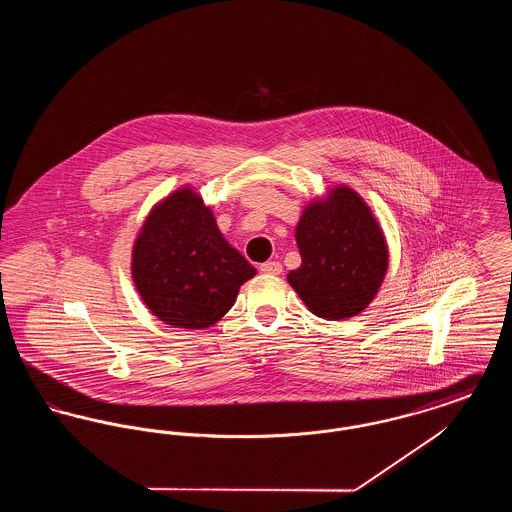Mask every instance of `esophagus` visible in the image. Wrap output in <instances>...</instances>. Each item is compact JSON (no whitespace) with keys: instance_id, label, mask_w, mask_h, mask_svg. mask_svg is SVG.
Returning <instances> with one entry per match:
<instances>
[{"instance_id":"1","label":"esophagus","mask_w":512,"mask_h":512,"mask_svg":"<svg viewBox=\"0 0 512 512\" xmlns=\"http://www.w3.org/2000/svg\"><path fill=\"white\" fill-rule=\"evenodd\" d=\"M261 272L265 274H280L282 272V265L278 261H267L261 265Z\"/></svg>"}]
</instances>
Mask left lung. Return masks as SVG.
Wrapping results in <instances>:
<instances>
[{
  "instance_id": "8db88e82",
  "label": "left lung",
  "mask_w": 512,
  "mask_h": 512,
  "mask_svg": "<svg viewBox=\"0 0 512 512\" xmlns=\"http://www.w3.org/2000/svg\"><path fill=\"white\" fill-rule=\"evenodd\" d=\"M301 267L288 282L307 309L320 318L357 317L380 290L390 249L365 199L338 184L311 199L295 226Z\"/></svg>"
}]
</instances>
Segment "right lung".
Returning <instances> with one entry per match:
<instances>
[{
    "label": "right lung",
    "instance_id": "add662e5",
    "mask_svg": "<svg viewBox=\"0 0 512 512\" xmlns=\"http://www.w3.org/2000/svg\"><path fill=\"white\" fill-rule=\"evenodd\" d=\"M130 272L147 309L174 328L217 324L257 270L226 242L192 186L157 201L132 245Z\"/></svg>",
    "mask_w": 512,
    "mask_h": 512
}]
</instances>
